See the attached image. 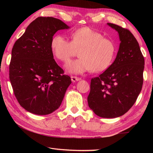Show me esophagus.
<instances>
[{
  "instance_id": "34e87169",
  "label": "esophagus",
  "mask_w": 153,
  "mask_h": 153,
  "mask_svg": "<svg viewBox=\"0 0 153 153\" xmlns=\"http://www.w3.org/2000/svg\"><path fill=\"white\" fill-rule=\"evenodd\" d=\"M71 81L74 82H76L77 81H79V80L82 79L81 78H80V77H76V76H71Z\"/></svg>"
}]
</instances>
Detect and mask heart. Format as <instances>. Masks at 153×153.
<instances>
[{"label": "heart", "instance_id": "heart-1", "mask_svg": "<svg viewBox=\"0 0 153 153\" xmlns=\"http://www.w3.org/2000/svg\"><path fill=\"white\" fill-rule=\"evenodd\" d=\"M71 41L61 34L54 36L51 48L55 56L60 61L66 62L79 51L80 58L69 61L66 65L70 74H81L92 70L94 72L105 71L114 59L116 47L108 38L88 27L79 28L71 34Z\"/></svg>", "mask_w": 153, "mask_h": 153}]
</instances>
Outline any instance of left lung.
I'll use <instances>...</instances> for the list:
<instances>
[{"label": "left lung", "instance_id": "1", "mask_svg": "<svg viewBox=\"0 0 153 153\" xmlns=\"http://www.w3.org/2000/svg\"><path fill=\"white\" fill-rule=\"evenodd\" d=\"M107 25L118 32L120 48L113 63L91 79L88 103L99 117L115 118L130 109L141 92L144 59L130 31L110 23Z\"/></svg>", "mask_w": 153, "mask_h": 153}]
</instances>
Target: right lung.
Here are the masks:
<instances>
[{
	"label": "right lung",
	"mask_w": 153,
	"mask_h": 153,
	"mask_svg": "<svg viewBox=\"0 0 153 153\" xmlns=\"http://www.w3.org/2000/svg\"><path fill=\"white\" fill-rule=\"evenodd\" d=\"M69 28L56 18L39 17L14 44L9 79L17 101L28 112L48 115L63 101L71 80L53 59L51 40L58 30Z\"/></svg>",
	"instance_id": "right-lung-1"
}]
</instances>
